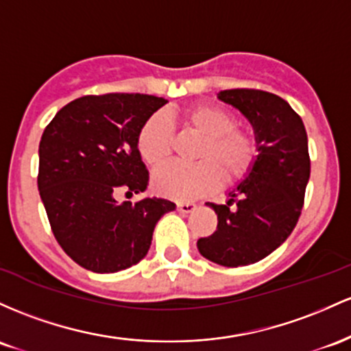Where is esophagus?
<instances>
[{"mask_svg": "<svg viewBox=\"0 0 351 351\" xmlns=\"http://www.w3.org/2000/svg\"><path fill=\"white\" fill-rule=\"evenodd\" d=\"M194 208H195L194 202H179L177 204V210H179L180 214H189V212H192Z\"/></svg>", "mask_w": 351, "mask_h": 351, "instance_id": "obj_1", "label": "esophagus"}]
</instances>
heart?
I'll use <instances>...</instances> for the list:
<instances>
[{"label": "heart", "instance_id": "b5f03b06", "mask_svg": "<svg viewBox=\"0 0 351 351\" xmlns=\"http://www.w3.org/2000/svg\"><path fill=\"white\" fill-rule=\"evenodd\" d=\"M177 121L187 131L202 137L197 149V164H172L152 179L157 194L186 200L214 191L220 180L234 184L250 174L258 157L255 134L237 125V117L217 104L191 106L177 114ZM174 128L164 114L149 116L137 132L136 145L141 159L149 167L159 169L174 151Z\"/></svg>", "mask_w": 351, "mask_h": 351}]
</instances>
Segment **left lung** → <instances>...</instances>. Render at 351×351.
<instances>
[{
    "mask_svg": "<svg viewBox=\"0 0 351 351\" xmlns=\"http://www.w3.org/2000/svg\"><path fill=\"white\" fill-rule=\"evenodd\" d=\"M217 96L250 121L258 157L227 204L207 202L217 228L197 240V249L219 265H250L280 247L297 226L310 179L308 139L302 117L277 94L227 89Z\"/></svg>",
    "mask_w": 351,
    "mask_h": 351,
    "instance_id": "8db88e82",
    "label": "left lung"
}]
</instances>
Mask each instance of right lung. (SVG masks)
<instances>
[{
	"instance_id": "1",
	"label": "right lung",
	"mask_w": 351,
	"mask_h": 351,
	"mask_svg": "<svg viewBox=\"0 0 351 351\" xmlns=\"http://www.w3.org/2000/svg\"><path fill=\"white\" fill-rule=\"evenodd\" d=\"M149 94L109 93L71 101L46 125L39 143L38 189L61 249L96 274L136 265L151 247L171 200L141 194L149 172L137 151L141 125L165 104Z\"/></svg>"
}]
</instances>
